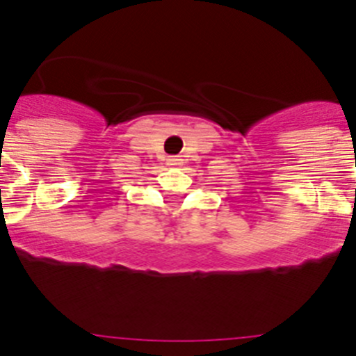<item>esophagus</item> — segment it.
<instances>
[{"label":"esophagus","mask_w":356,"mask_h":356,"mask_svg":"<svg viewBox=\"0 0 356 356\" xmlns=\"http://www.w3.org/2000/svg\"><path fill=\"white\" fill-rule=\"evenodd\" d=\"M178 163H180V160L178 159H169V165H172V168H175V165H178Z\"/></svg>","instance_id":"34e87169"}]
</instances>
